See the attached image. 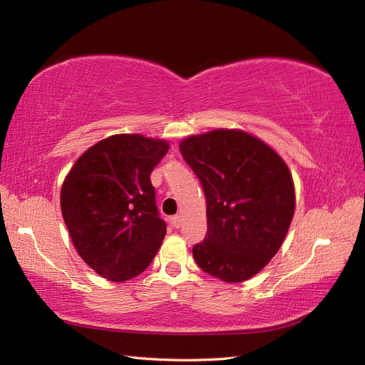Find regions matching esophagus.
<instances>
[{"mask_svg":"<svg viewBox=\"0 0 365 365\" xmlns=\"http://www.w3.org/2000/svg\"><path fill=\"white\" fill-rule=\"evenodd\" d=\"M182 216H180V214H177V216H174V217H171L170 219V222H171V225L174 227V228H179L180 225H182Z\"/></svg>","mask_w":365,"mask_h":365,"instance_id":"esophagus-1","label":"esophagus"}]
</instances>
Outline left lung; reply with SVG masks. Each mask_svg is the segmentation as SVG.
Wrapping results in <instances>:
<instances>
[{
	"label": "left lung",
	"mask_w": 365,
	"mask_h": 365,
	"mask_svg": "<svg viewBox=\"0 0 365 365\" xmlns=\"http://www.w3.org/2000/svg\"><path fill=\"white\" fill-rule=\"evenodd\" d=\"M179 146L207 197L208 231L194 260L223 282H244L287 236L296 205L292 173L272 146L242 129L190 135Z\"/></svg>",
	"instance_id": "1"
}]
</instances>
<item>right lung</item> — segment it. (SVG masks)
I'll use <instances>...</instances> for the list:
<instances>
[{"label":"right lung","mask_w":365,"mask_h":365,"mask_svg":"<svg viewBox=\"0 0 365 365\" xmlns=\"http://www.w3.org/2000/svg\"><path fill=\"white\" fill-rule=\"evenodd\" d=\"M168 149L160 138L110 135L86 149L61 185V214L73 247L112 282L143 273L162 245L166 223L149 175Z\"/></svg>","instance_id":"obj_1"}]
</instances>
